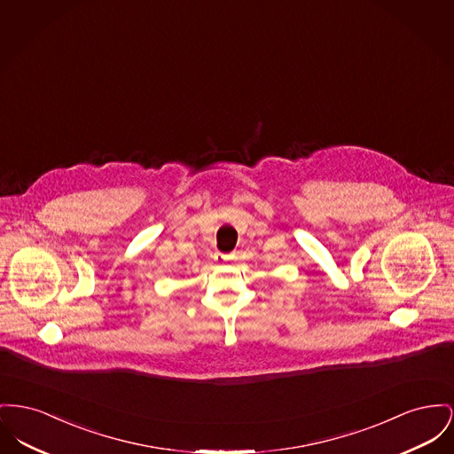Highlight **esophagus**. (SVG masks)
I'll return each mask as SVG.
<instances>
[{"instance_id": "obj_1", "label": "esophagus", "mask_w": 454, "mask_h": 454, "mask_svg": "<svg viewBox=\"0 0 454 454\" xmlns=\"http://www.w3.org/2000/svg\"><path fill=\"white\" fill-rule=\"evenodd\" d=\"M214 259H215V262L223 264V262H228V261H231V255H226V254H221V252H217V254L214 255Z\"/></svg>"}]
</instances>
